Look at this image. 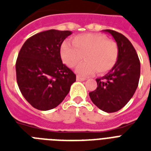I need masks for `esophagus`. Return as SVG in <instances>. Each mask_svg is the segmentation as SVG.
Here are the masks:
<instances>
[{"mask_svg": "<svg viewBox=\"0 0 151 151\" xmlns=\"http://www.w3.org/2000/svg\"><path fill=\"white\" fill-rule=\"evenodd\" d=\"M77 81H85V78H81L79 76H77Z\"/></svg>", "mask_w": 151, "mask_h": 151, "instance_id": "obj_1", "label": "esophagus"}]
</instances>
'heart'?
Listing matches in <instances>:
<instances>
[{"label":"heart","instance_id":"b5f03b06","mask_svg":"<svg viewBox=\"0 0 151 151\" xmlns=\"http://www.w3.org/2000/svg\"><path fill=\"white\" fill-rule=\"evenodd\" d=\"M72 46L64 42L60 48L62 59L66 66L73 68L83 59L76 72L81 77L92 75L97 70L100 74L107 73L117 63L118 47L112 40L100 34H86L78 35L72 40Z\"/></svg>","mask_w":151,"mask_h":151}]
</instances>
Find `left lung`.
Returning a JSON list of instances; mask_svg holds the SVG:
<instances>
[{
    "label": "left lung",
    "mask_w": 151,
    "mask_h": 151,
    "mask_svg": "<svg viewBox=\"0 0 151 151\" xmlns=\"http://www.w3.org/2000/svg\"><path fill=\"white\" fill-rule=\"evenodd\" d=\"M117 42L119 55L117 63L103 78L96 79V89L89 92L91 100L106 113L116 112L126 105L138 87L140 62L133 45L118 32L104 29Z\"/></svg>",
    "instance_id": "8db88e82"
}]
</instances>
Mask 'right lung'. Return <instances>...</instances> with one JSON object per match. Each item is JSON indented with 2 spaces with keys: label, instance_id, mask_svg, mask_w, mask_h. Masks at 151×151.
I'll use <instances>...</instances> for the list:
<instances>
[{
  "label": "right lung",
  "instance_id": "right-lung-1",
  "mask_svg": "<svg viewBox=\"0 0 151 151\" xmlns=\"http://www.w3.org/2000/svg\"><path fill=\"white\" fill-rule=\"evenodd\" d=\"M70 30L49 29L35 34L18 55L15 70L21 93L28 103L40 110L56 107L63 102L76 81V75L60 55L63 41Z\"/></svg>",
  "mask_w": 151,
  "mask_h": 151
}]
</instances>
